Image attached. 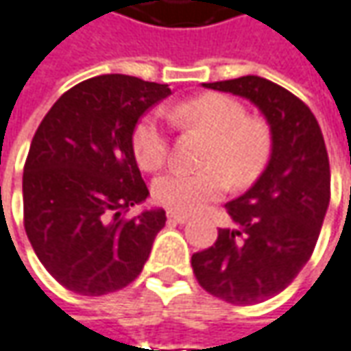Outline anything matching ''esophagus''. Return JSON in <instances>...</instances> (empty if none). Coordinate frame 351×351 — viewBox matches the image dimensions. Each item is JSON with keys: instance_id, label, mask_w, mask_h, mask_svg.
<instances>
[{"instance_id": "34e87169", "label": "esophagus", "mask_w": 351, "mask_h": 351, "mask_svg": "<svg viewBox=\"0 0 351 351\" xmlns=\"http://www.w3.org/2000/svg\"><path fill=\"white\" fill-rule=\"evenodd\" d=\"M167 219L169 221H173V223H187L189 221V215H184V213H173V211H169L167 213Z\"/></svg>"}]
</instances>
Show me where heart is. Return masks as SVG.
Wrapping results in <instances>:
<instances>
[{
  "label": "heart",
  "instance_id": "obj_1",
  "mask_svg": "<svg viewBox=\"0 0 351 351\" xmlns=\"http://www.w3.org/2000/svg\"><path fill=\"white\" fill-rule=\"evenodd\" d=\"M180 124L209 136L203 154V169H171L160 176L154 199L173 213H195L207 203L225 195L229 180L237 187L251 185L271 160L272 136L269 126L247 116L235 98L209 93L185 100L171 110ZM132 149L142 169H160L169 154V138L158 114H146L132 132Z\"/></svg>",
  "mask_w": 351,
  "mask_h": 351
}]
</instances>
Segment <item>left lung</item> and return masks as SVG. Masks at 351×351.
<instances>
[{
	"mask_svg": "<svg viewBox=\"0 0 351 351\" xmlns=\"http://www.w3.org/2000/svg\"><path fill=\"white\" fill-rule=\"evenodd\" d=\"M205 88L251 100L271 126V160L243 195L229 202L235 229L191 256L197 282L231 304H256L289 287L316 247L330 203V162L318 120L271 80L247 75Z\"/></svg>",
	"mask_w": 351,
	"mask_h": 351,
	"instance_id": "8db88e82",
	"label": "left lung"
}]
</instances>
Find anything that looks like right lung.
Listing matches in <instances>:
<instances>
[{
  "label": "right lung",
  "instance_id": "add662e5",
  "mask_svg": "<svg viewBox=\"0 0 351 351\" xmlns=\"http://www.w3.org/2000/svg\"><path fill=\"white\" fill-rule=\"evenodd\" d=\"M171 95L167 84L100 75L66 90L33 136L23 167V221L35 254L64 289L102 296L142 272L166 211L146 202L132 132Z\"/></svg>",
  "mask_w": 351,
  "mask_h": 351
}]
</instances>
